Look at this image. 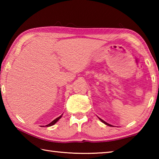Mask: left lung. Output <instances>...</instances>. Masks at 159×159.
<instances>
[{"instance_id":"8db88e82","label":"left lung","mask_w":159,"mask_h":159,"mask_svg":"<svg viewBox=\"0 0 159 159\" xmlns=\"http://www.w3.org/2000/svg\"><path fill=\"white\" fill-rule=\"evenodd\" d=\"M99 120H101V121H102V123H104V124H106V125H109V126H112L111 125H110V124H109V123H107V122H105V121H104V120H102V119H101V118H99Z\"/></svg>"}]
</instances>
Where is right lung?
Returning <instances> with one entry per match:
<instances>
[{
	"mask_svg": "<svg viewBox=\"0 0 159 159\" xmlns=\"http://www.w3.org/2000/svg\"><path fill=\"white\" fill-rule=\"evenodd\" d=\"M61 116H62V114H61V115L60 116H59L58 118H55V120H52V122H51L50 123H49V124H48L47 125H45V126H46V127H49V126H52V125H53L54 124H55V123H57V122L58 121V120L60 119V118H61Z\"/></svg>",
	"mask_w": 159,
	"mask_h": 159,
	"instance_id": "right-lung-1",
	"label": "right lung"
}]
</instances>
